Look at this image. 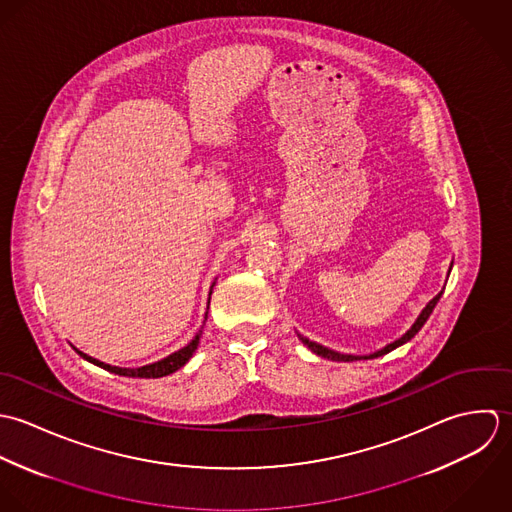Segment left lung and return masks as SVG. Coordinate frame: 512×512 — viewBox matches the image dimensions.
<instances>
[{
	"label": "left lung",
	"mask_w": 512,
	"mask_h": 512,
	"mask_svg": "<svg viewBox=\"0 0 512 512\" xmlns=\"http://www.w3.org/2000/svg\"><path fill=\"white\" fill-rule=\"evenodd\" d=\"M441 295H443V291L437 295V297H433L429 303H427V307L421 310V314L417 316V320L413 322V326L409 328L408 332L400 338V340H396V342H392V344H388L386 348H382V350H378V352H374V354H370V356H350V354H338V352H334V350H328V348H324V346H320V344H316V342H310L308 338L305 336H301L299 334V338L307 344L308 348L314 352V354H318V356H322V358H328V360H336V362H352V360H370V358H378V356H384V354H388V352H392L394 348H398V346H402V344H406L409 342L419 330H421V326L427 322V318H429V314L433 312V308L437 305V301L441 299Z\"/></svg>",
	"instance_id": "left-lung-1"
}]
</instances>
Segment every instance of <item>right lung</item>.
<instances>
[{"instance_id":"obj_1","label":"right lung","mask_w":512,"mask_h":512,"mask_svg":"<svg viewBox=\"0 0 512 512\" xmlns=\"http://www.w3.org/2000/svg\"><path fill=\"white\" fill-rule=\"evenodd\" d=\"M205 318H207V314H205ZM200 336H202V330H200V332L196 334V338H194L188 346H184L182 350L170 354L168 358H164V360H160V362H154V364L142 366V368H116V366H108V364H104V362H99V360H95V358L83 354V352L77 350V348H75V350H77L85 360H89V362L101 366V368L112 372V374H118V376H128V378H162V376H168V374L176 372L178 368H182V366L192 358V354L196 352V348H198V344H200Z\"/></svg>"}]
</instances>
